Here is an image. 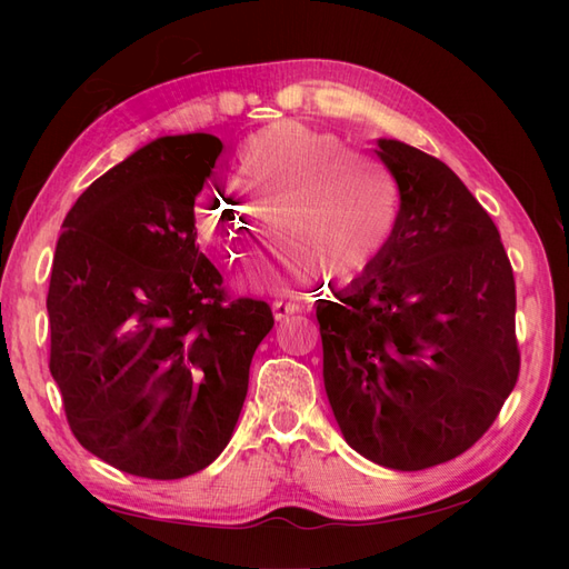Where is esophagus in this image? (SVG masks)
I'll return each mask as SVG.
<instances>
[{
    "label": "esophagus",
    "mask_w": 569,
    "mask_h": 569,
    "mask_svg": "<svg viewBox=\"0 0 569 569\" xmlns=\"http://www.w3.org/2000/svg\"><path fill=\"white\" fill-rule=\"evenodd\" d=\"M299 308H297V303H291V301H272V316H274V320H284V318H289L291 313H297Z\"/></svg>",
    "instance_id": "1"
}]
</instances>
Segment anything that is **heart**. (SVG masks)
Returning <instances> with one entry per match:
<instances>
[{
    "mask_svg": "<svg viewBox=\"0 0 569 569\" xmlns=\"http://www.w3.org/2000/svg\"><path fill=\"white\" fill-rule=\"evenodd\" d=\"M237 184H209L197 203V230L228 258L242 256L259 209L284 244L274 261L291 282H339L363 274L387 249L401 211L389 170L366 153L349 151L335 132L299 120H280L237 147ZM252 197L253 204L241 192Z\"/></svg>",
    "mask_w": 569,
    "mask_h": 569,
    "instance_id": "obj_1",
    "label": "heart"
}]
</instances>
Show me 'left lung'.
Returning a JSON list of instances; mask_svg holds the SVG:
<instances>
[{
  "label": "left lung",
  "mask_w": 569,
  "mask_h": 569,
  "mask_svg": "<svg viewBox=\"0 0 569 569\" xmlns=\"http://www.w3.org/2000/svg\"><path fill=\"white\" fill-rule=\"evenodd\" d=\"M375 151L401 211L380 258L318 306L322 380L353 451L416 472L468 451L518 382L515 280L449 166L385 137Z\"/></svg>",
  "instance_id": "left-lung-1"
}]
</instances>
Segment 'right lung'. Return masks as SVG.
Returning <instances> with one entry per match:
<instances>
[{"instance_id": "add662e5", "label": "right lung", "mask_w": 569, "mask_h": 569, "mask_svg": "<svg viewBox=\"0 0 569 569\" xmlns=\"http://www.w3.org/2000/svg\"><path fill=\"white\" fill-rule=\"evenodd\" d=\"M216 134H166L94 180L68 211L47 295L49 370L76 439L134 477L211 465L272 330L266 301L228 299L199 251L194 201Z\"/></svg>"}]
</instances>
